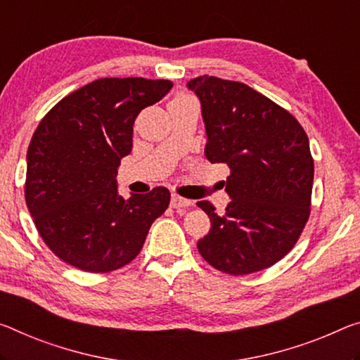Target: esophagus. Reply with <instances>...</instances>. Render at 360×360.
<instances>
[{"label":"esophagus","mask_w":360,"mask_h":360,"mask_svg":"<svg viewBox=\"0 0 360 360\" xmlns=\"http://www.w3.org/2000/svg\"><path fill=\"white\" fill-rule=\"evenodd\" d=\"M192 202L187 200V198H182L179 195H176V193H173L171 195V207L173 208H184V207H189Z\"/></svg>","instance_id":"1"}]
</instances>
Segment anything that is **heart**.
Listing matches in <instances>:
<instances>
[{
  "mask_svg": "<svg viewBox=\"0 0 360 360\" xmlns=\"http://www.w3.org/2000/svg\"><path fill=\"white\" fill-rule=\"evenodd\" d=\"M184 98H189V96H179V98H176V99H184Z\"/></svg>",
  "mask_w": 360,
  "mask_h": 360,
  "instance_id": "1",
  "label": "heart"
}]
</instances>
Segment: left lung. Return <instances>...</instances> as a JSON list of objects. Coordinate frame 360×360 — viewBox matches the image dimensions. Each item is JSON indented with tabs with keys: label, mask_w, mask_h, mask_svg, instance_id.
Instances as JSON below:
<instances>
[{
	"label": "left lung",
	"mask_w": 360,
	"mask_h": 360,
	"mask_svg": "<svg viewBox=\"0 0 360 360\" xmlns=\"http://www.w3.org/2000/svg\"><path fill=\"white\" fill-rule=\"evenodd\" d=\"M187 88L202 105L205 155L231 169L226 213L216 214L207 200L197 203L211 221L198 252L231 276L266 269L295 247L309 218V139L293 115L248 84L203 75Z\"/></svg>",
	"instance_id": "obj_1"
}]
</instances>
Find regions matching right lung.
<instances>
[{
  "label": "right lung",
  "mask_w": 360,
  "mask_h": 360,
  "mask_svg": "<svg viewBox=\"0 0 360 360\" xmlns=\"http://www.w3.org/2000/svg\"><path fill=\"white\" fill-rule=\"evenodd\" d=\"M169 79L99 78L51 108L27 152L25 202L56 256L84 272H110L139 255L169 205L155 187L118 193L120 160L133 149L142 108L169 93Z\"/></svg>",
  "instance_id": "add662e5"
}]
</instances>
